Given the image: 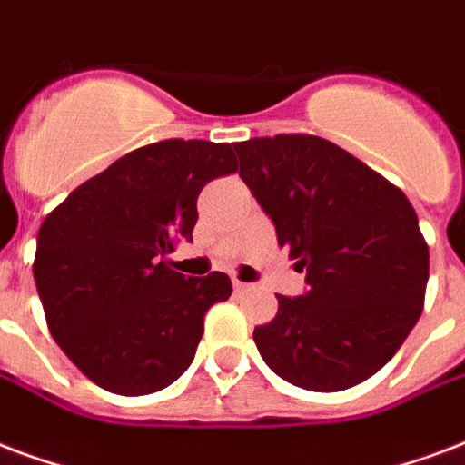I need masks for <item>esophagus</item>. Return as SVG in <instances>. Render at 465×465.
<instances>
[{"label": "esophagus", "mask_w": 465, "mask_h": 465, "mask_svg": "<svg viewBox=\"0 0 465 465\" xmlns=\"http://www.w3.org/2000/svg\"><path fill=\"white\" fill-rule=\"evenodd\" d=\"M232 286H235V292H247L252 284H247V282H240V279H232Z\"/></svg>", "instance_id": "esophagus-1"}]
</instances>
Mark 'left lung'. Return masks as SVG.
Here are the masks:
<instances>
[{
	"instance_id": "1",
	"label": "left lung",
	"mask_w": 465,
	"mask_h": 465,
	"mask_svg": "<svg viewBox=\"0 0 465 465\" xmlns=\"http://www.w3.org/2000/svg\"><path fill=\"white\" fill-rule=\"evenodd\" d=\"M240 179L306 270L309 292L277 296L254 328L262 361L313 392L372 378L421 316L429 247L400 188L328 139L277 134L237 142Z\"/></svg>"
}]
</instances>
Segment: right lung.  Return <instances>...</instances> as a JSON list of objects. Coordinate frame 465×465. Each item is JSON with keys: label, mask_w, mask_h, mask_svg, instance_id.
Listing matches in <instances>:
<instances>
[{"label": "right lung", "mask_w": 465, "mask_h": 465, "mask_svg": "<svg viewBox=\"0 0 465 465\" xmlns=\"http://www.w3.org/2000/svg\"><path fill=\"white\" fill-rule=\"evenodd\" d=\"M237 171L230 144L163 139L139 146L73 191L38 230L34 279L51 336L107 392H159L183 375L223 272L183 277L163 260L193 240L198 193Z\"/></svg>", "instance_id": "obj_1"}]
</instances>
